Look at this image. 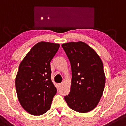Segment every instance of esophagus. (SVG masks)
<instances>
[{
    "mask_svg": "<svg viewBox=\"0 0 126 126\" xmlns=\"http://www.w3.org/2000/svg\"><path fill=\"white\" fill-rule=\"evenodd\" d=\"M58 87H61V86H62L63 85V83H59L58 84Z\"/></svg>",
    "mask_w": 126,
    "mask_h": 126,
    "instance_id": "esophagus-1",
    "label": "esophagus"
}]
</instances>
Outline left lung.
<instances>
[{
    "label": "left lung",
    "instance_id": "1",
    "mask_svg": "<svg viewBox=\"0 0 126 126\" xmlns=\"http://www.w3.org/2000/svg\"><path fill=\"white\" fill-rule=\"evenodd\" d=\"M61 46L70 60L72 71L70 92L65 100L75 111L89 112L98 104L105 87L102 61L84 42H72Z\"/></svg>",
    "mask_w": 126,
    "mask_h": 126
}]
</instances>
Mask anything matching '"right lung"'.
Listing matches in <instances>:
<instances>
[{
	"instance_id": "right-lung-1",
	"label": "right lung",
	"mask_w": 126,
	"mask_h": 126,
	"mask_svg": "<svg viewBox=\"0 0 126 126\" xmlns=\"http://www.w3.org/2000/svg\"><path fill=\"white\" fill-rule=\"evenodd\" d=\"M59 44L40 42L22 59L15 79L19 103L25 111L40 115L49 110L57 90L51 80L50 61Z\"/></svg>"
}]
</instances>
